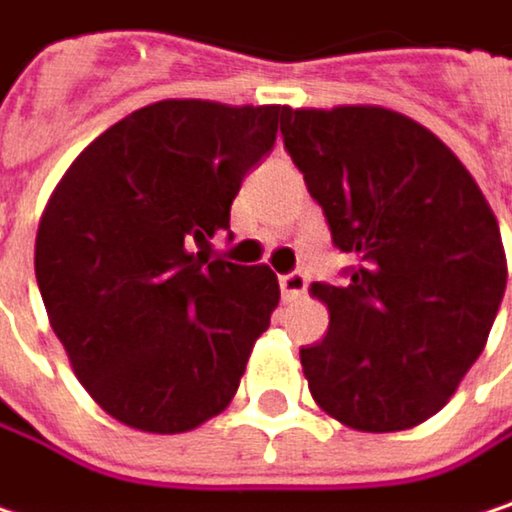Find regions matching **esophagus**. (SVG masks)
Instances as JSON below:
<instances>
[{"label": "esophagus", "instance_id": "obj_1", "mask_svg": "<svg viewBox=\"0 0 512 512\" xmlns=\"http://www.w3.org/2000/svg\"><path fill=\"white\" fill-rule=\"evenodd\" d=\"M280 292H283V301H298V298H304V292H307V277L304 274H283L280 277Z\"/></svg>", "mask_w": 512, "mask_h": 512}]
</instances>
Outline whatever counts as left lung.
Segmentation results:
<instances>
[{"label": "left lung", "mask_w": 512, "mask_h": 512, "mask_svg": "<svg viewBox=\"0 0 512 512\" xmlns=\"http://www.w3.org/2000/svg\"><path fill=\"white\" fill-rule=\"evenodd\" d=\"M280 130L334 247L355 259L346 286H310L331 316L301 349L310 393L349 429H411L489 340L507 286L498 220L462 160L396 110L286 107Z\"/></svg>", "instance_id": "obj_1"}]
</instances>
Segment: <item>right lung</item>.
Masks as SVG:
<instances>
[{"label":"right lung","instance_id":"obj_1","mask_svg":"<svg viewBox=\"0 0 512 512\" xmlns=\"http://www.w3.org/2000/svg\"><path fill=\"white\" fill-rule=\"evenodd\" d=\"M286 107L169 98L107 128L38 223L35 277L74 376L119 423L175 435L235 396L280 304L268 265L208 262Z\"/></svg>","mask_w":512,"mask_h":512}]
</instances>
